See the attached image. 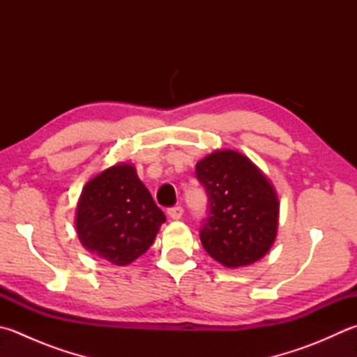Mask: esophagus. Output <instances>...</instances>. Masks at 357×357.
Returning <instances> with one entry per match:
<instances>
[{"instance_id": "esophagus-1", "label": "esophagus", "mask_w": 357, "mask_h": 357, "mask_svg": "<svg viewBox=\"0 0 357 357\" xmlns=\"http://www.w3.org/2000/svg\"><path fill=\"white\" fill-rule=\"evenodd\" d=\"M167 214H169L171 219L177 220V219H180L181 216H183V208H181L180 205L171 206V208H167Z\"/></svg>"}]
</instances>
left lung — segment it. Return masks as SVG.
Wrapping results in <instances>:
<instances>
[{"mask_svg":"<svg viewBox=\"0 0 357 357\" xmlns=\"http://www.w3.org/2000/svg\"><path fill=\"white\" fill-rule=\"evenodd\" d=\"M196 177L208 196L200 241L225 267L261 259L278 227V199L271 181L250 160L234 151H218L196 165Z\"/></svg>","mask_w":357,"mask_h":357,"instance_id":"1","label":"left lung"}]
</instances>
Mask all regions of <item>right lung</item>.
Wrapping results in <instances>:
<instances>
[{"mask_svg": "<svg viewBox=\"0 0 357 357\" xmlns=\"http://www.w3.org/2000/svg\"><path fill=\"white\" fill-rule=\"evenodd\" d=\"M165 220L135 167L116 165L85 185L76 230L86 250L115 266H127L147 252Z\"/></svg>", "mask_w": 357, "mask_h": 357, "instance_id": "right-lung-1", "label": "right lung"}]
</instances>
